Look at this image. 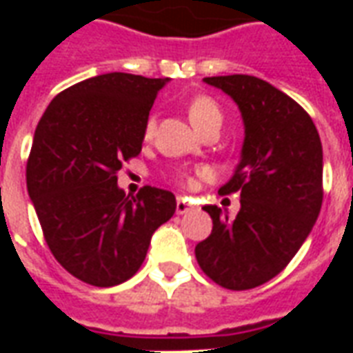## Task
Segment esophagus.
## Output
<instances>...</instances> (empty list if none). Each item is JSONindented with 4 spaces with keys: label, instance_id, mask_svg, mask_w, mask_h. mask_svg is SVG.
<instances>
[{
    "label": "esophagus",
    "instance_id": "1",
    "mask_svg": "<svg viewBox=\"0 0 353 353\" xmlns=\"http://www.w3.org/2000/svg\"><path fill=\"white\" fill-rule=\"evenodd\" d=\"M194 202H192L191 199H183V196H179V199H177V202H176V212H177V215H183V214H187V212H192V210H194Z\"/></svg>",
    "mask_w": 353,
    "mask_h": 353
}]
</instances>
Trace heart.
<instances>
[{
	"label": "heart",
	"mask_w": 353,
	"mask_h": 353,
	"mask_svg": "<svg viewBox=\"0 0 353 353\" xmlns=\"http://www.w3.org/2000/svg\"><path fill=\"white\" fill-rule=\"evenodd\" d=\"M189 119H191V123L194 126H199V124L206 123V121H221V111L217 108V103L214 100H210L206 96H199V98H194V100L189 103ZM153 130V123H147L145 126V134L149 136ZM189 183H191V179H187Z\"/></svg>",
	"instance_id": "heart-1"
}]
</instances>
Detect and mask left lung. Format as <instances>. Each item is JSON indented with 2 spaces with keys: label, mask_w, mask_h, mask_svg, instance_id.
Returning a JSON list of instances; mask_svg holds the SVG:
<instances>
[{
  "label": "left lung",
  "mask_w": 353,
  "mask_h": 353,
  "mask_svg": "<svg viewBox=\"0 0 353 353\" xmlns=\"http://www.w3.org/2000/svg\"><path fill=\"white\" fill-rule=\"evenodd\" d=\"M236 103L244 123L240 161L219 192H240V212L212 215V234L194 248L200 268L221 288H257L280 274L310 234L321 210L323 151L295 100L253 75L206 77Z\"/></svg>",
  "instance_id": "left-lung-1"
}]
</instances>
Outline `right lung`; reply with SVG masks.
Listing matches in <instances>:
<instances>
[{
  "mask_svg": "<svg viewBox=\"0 0 353 353\" xmlns=\"http://www.w3.org/2000/svg\"><path fill=\"white\" fill-rule=\"evenodd\" d=\"M103 73L50 101L28 159V194L50 252L65 270L96 288L138 272L153 232L176 212V196L117 185L123 161L141 151L149 111L168 83Z\"/></svg>",
  "mask_w": 353,
  "mask_h": 353,
  "instance_id": "1",
  "label": "right lung"
}]
</instances>
